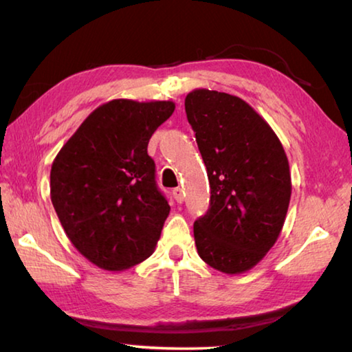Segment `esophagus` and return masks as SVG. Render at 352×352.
Returning a JSON list of instances; mask_svg holds the SVG:
<instances>
[{
	"mask_svg": "<svg viewBox=\"0 0 352 352\" xmlns=\"http://www.w3.org/2000/svg\"><path fill=\"white\" fill-rule=\"evenodd\" d=\"M174 199L178 201V204H182V201L184 200V192L182 188H175L174 189Z\"/></svg>",
	"mask_w": 352,
	"mask_h": 352,
	"instance_id": "obj_1",
	"label": "esophagus"
}]
</instances>
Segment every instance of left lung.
Here are the masks:
<instances>
[{
	"mask_svg": "<svg viewBox=\"0 0 352 352\" xmlns=\"http://www.w3.org/2000/svg\"><path fill=\"white\" fill-rule=\"evenodd\" d=\"M184 110L211 189L210 210L194 223L195 247L212 269L245 273L283 230L292 194L287 155L269 122L233 94L197 88Z\"/></svg>",
	"mask_w": 352,
	"mask_h": 352,
	"instance_id": "8db88e82",
	"label": "left lung"
}]
</instances>
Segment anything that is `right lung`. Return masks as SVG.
Here are the masks:
<instances>
[{
  "instance_id": "add662e5",
  "label": "right lung",
  "mask_w": 352,
  "mask_h": 352,
  "mask_svg": "<svg viewBox=\"0 0 352 352\" xmlns=\"http://www.w3.org/2000/svg\"><path fill=\"white\" fill-rule=\"evenodd\" d=\"M172 100L113 99L87 116L51 166V201L69 242L99 269L122 272L153 253L170 206L147 144Z\"/></svg>"
}]
</instances>
